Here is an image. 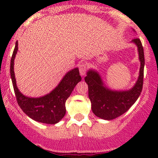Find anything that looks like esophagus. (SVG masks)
<instances>
[{
  "instance_id": "esophagus-1",
  "label": "esophagus",
  "mask_w": 158,
  "mask_h": 158,
  "mask_svg": "<svg viewBox=\"0 0 158 158\" xmlns=\"http://www.w3.org/2000/svg\"><path fill=\"white\" fill-rule=\"evenodd\" d=\"M79 73H80L81 76H83L85 74L87 70V66L85 63H81V64L79 65Z\"/></svg>"
}]
</instances>
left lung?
<instances>
[{"mask_svg":"<svg viewBox=\"0 0 158 158\" xmlns=\"http://www.w3.org/2000/svg\"><path fill=\"white\" fill-rule=\"evenodd\" d=\"M138 47L141 66L139 76L135 85L128 90H111L103 82L97 71L89 69L85 81L88 84L89 98L92 112L100 118L112 120L126 112L135 104L142 90L144 79V55L141 40L135 38L131 40Z\"/></svg>","mask_w":158,"mask_h":158,"instance_id":"obj_1","label":"left lung"}]
</instances>
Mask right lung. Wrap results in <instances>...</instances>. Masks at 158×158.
Returning <instances> with one entry per match:
<instances>
[{
    "instance_id": "1",
    "label": "right lung",
    "mask_w": 158,
    "mask_h": 158,
    "mask_svg": "<svg viewBox=\"0 0 158 158\" xmlns=\"http://www.w3.org/2000/svg\"><path fill=\"white\" fill-rule=\"evenodd\" d=\"M17 50L18 42L17 41L10 60V76L19 106L28 117L36 122L50 125L58 123L66 114V99L76 84L82 79L79 69L75 68L68 72L58 85L47 95L38 98L26 96L17 88L14 75V59Z\"/></svg>"
}]
</instances>
